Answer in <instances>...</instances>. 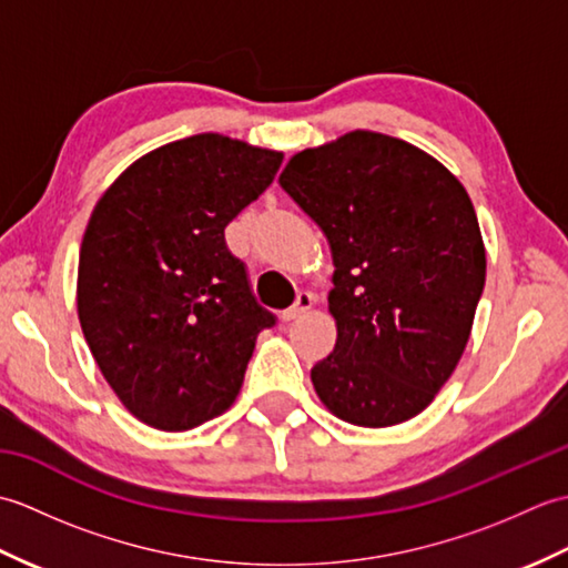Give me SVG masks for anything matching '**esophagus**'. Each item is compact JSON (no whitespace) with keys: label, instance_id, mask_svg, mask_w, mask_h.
Returning a JSON list of instances; mask_svg holds the SVG:
<instances>
[{"label":"esophagus","instance_id":"1","mask_svg":"<svg viewBox=\"0 0 568 568\" xmlns=\"http://www.w3.org/2000/svg\"><path fill=\"white\" fill-rule=\"evenodd\" d=\"M312 305H315V295H312V293H300L297 300H295V305L291 310L283 312V320L285 322H293L300 315H305L307 310H312Z\"/></svg>","mask_w":568,"mask_h":568}]
</instances>
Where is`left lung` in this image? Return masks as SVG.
Listing matches in <instances>:
<instances>
[{"instance_id":"8db88e82","label":"left lung","mask_w":568,"mask_h":568,"mask_svg":"<svg viewBox=\"0 0 568 568\" xmlns=\"http://www.w3.org/2000/svg\"><path fill=\"white\" fill-rule=\"evenodd\" d=\"M277 183L329 241L334 352L310 378L356 427L413 419L464 356L486 285L466 187L434 155L378 131L295 153Z\"/></svg>"}]
</instances>
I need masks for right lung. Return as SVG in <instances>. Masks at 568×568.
<instances>
[{"mask_svg": "<svg viewBox=\"0 0 568 568\" xmlns=\"http://www.w3.org/2000/svg\"><path fill=\"white\" fill-rule=\"evenodd\" d=\"M283 151L224 134L171 141L102 192L78 263V320L131 415L185 432L226 413L261 329L224 229L273 183Z\"/></svg>", "mask_w": 568, "mask_h": 568, "instance_id": "add662e5", "label": "right lung"}]
</instances>
